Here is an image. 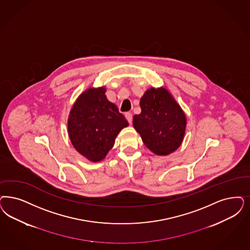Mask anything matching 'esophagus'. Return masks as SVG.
Segmentation results:
<instances>
[{
  "instance_id": "obj_1",
  "label": "esophagus",
  "mask_w": 250,
  "mask_h": 250,
  "mask_svg": "<svg viewBox=\"0 0 250 250\" xmlns=\"http://www.w3.org/2000/svg\"><path fill=\"white\" fill-rule=\"evenodd\" d=\"M125 115L126 120L128 121V123H129V124H131V123H132V119H133V117H132V113H131V112H126Z\"/></svg>"
}]
</instances>
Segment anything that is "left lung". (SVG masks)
Here are the masks:
<instances>
[{"label":"left lung","mask_w":250,"mask_h":250,"mask_svg":"<svg viewBox=\"0 0 250 250\" xmlns=\"http://www.w3.org/2000/svg\"><path fill=\"white\" fill-rule=\"evenodd\" d=\"M140 108L141 112L133 117V125L149 150L169 155L181 146L187 116L165 87L146 89L140 99Z\"/></svg>","instance_id":"obj_1"}]
</instances>
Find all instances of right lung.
<instances>
[{"label": "right lung", "instance_id": "1", "mask_svg": "<svg viewBox=\"0 0 250 250\" xmlns=\"http://www.w3.org/2000/svg\"><path fill=\"white\" fill-rule=\"evenodd\" d=\"M105 86L90 87L78 96L67 120L69 138L80 154L92 163L103 161L128 122L108 101Z\"/></svg>", "mask_w": 250, "mask_h": 250}]
</instances>
